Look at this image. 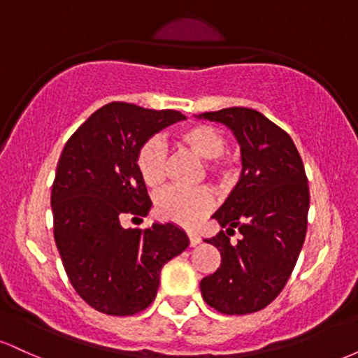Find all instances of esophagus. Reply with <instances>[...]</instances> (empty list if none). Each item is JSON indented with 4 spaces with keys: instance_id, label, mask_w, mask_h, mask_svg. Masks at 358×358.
I'll list each match as a JSON object with an SVG mask.
<instances>
[{
    "instance_id": "obj_1",
    "label": "esophagus",
    "mask_w": 358,
    "mask_h": 358,
    "mask_svg": "<svg viewBox=\"0 0 358 358\" xmlns=\"http://www.w3.org/2000/svg\"><path fill=\"white\" fill-rule=\"evenodd\" d=\"M188 239H190V245H196L200 242V236L196 232L190 231L188 232Z\"/></svg>"
}]
</instances>
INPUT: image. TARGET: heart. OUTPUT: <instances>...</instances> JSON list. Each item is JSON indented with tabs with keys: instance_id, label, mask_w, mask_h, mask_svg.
<instances>
[{
	"instance_id": "obj_1",
	"label": "heart",
	"mask_w": 358,
	"mask_h": 358,
	"mask_svg": "<svg viewBox=\"0 0 358 358\" xmlns=\"http://www.w3.org/2000/svg\"><path fill=\"white\" fill-rule=\"evenodd\" d=\"M173 145L178 151L203 159V170L200 171V175L205 173L220 187H227L236 180V159L231 155L224 153L227 139L219 127L205 122L185 126L175 134ZM134 165L141 182L151 190H156L165 183L166 155L162 143L156 139L143 143L136 153ZM213 205L215 199L210 188L207 187L192 188V190L166 188L156 196L155 208L159 219L192 227L212 210Z\"/></svg>"
}]
</instances>
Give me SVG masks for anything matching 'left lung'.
<instances>
[{"mask_svg": "<svg viewBox=\"0 0 358 358\" xmlns=\"http://www.w3.org/2000/svg\"><path fill=\"white\" fill-rule=\"evenodd\" d=\"M229 126L242 153V175L212 215L220 231L205 242L220 252V266L200 281L208 306L224 315H248L273 303L296 266L306 237L310 188L293 139L249 108L203 113ZM237 228L241 239L228 237Z\"/></svg>", "mask_w": 358, "mask_h": 358, "instance_id": "8db88e82", "label": "left lung"}]
</instances>
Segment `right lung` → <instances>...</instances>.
Listing matches in <instances>:
<instances>
[{"mask_svg": "<svg viewBox=\"0 0 358 358\" xmlns=\"http://www.w3.org/2000/svg\"><path fill=\"white\" fill-rule=\"evenodd\" d=\"M180 110L129 102L102 106L69 138L52 185L53 237L77 294L101 313L131 316L155 301L159 273L188 248L173 224L124 229L148 215L151 200L139 178L138 150Z\"/></svg>", "mask_w": 358, "mask_h": 358, "instance_id": "add662e5", "label": "right lung"}]
</instances>
